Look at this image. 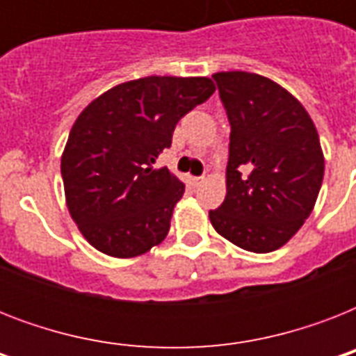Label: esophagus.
<instances>
[{"label": "esophagus", "instance_id": "obj_1", "mask_svg": "<svg viewBox=\"0 0 356 356\" xmlns=\"http://www.w3.org/2000/svg\"><path fill=\"white\" fill-rule=\"evenodd\" d=\"M186 181H188V183L192 184V186H200V184L203 183V177H188V179H186Z\"/></svg>", "mask_w": 356, "mask_h": 356}]
</instances>
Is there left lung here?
<instances>
[{"label":"left lung","mask_w":356,"mask_h":356,"mask_svg":"<svg viewBox=\"0 0 356 356\" xmlns=\"http://www.w3.org/2000/svg\"><path fill=\"white\" fill-rule=\"evenodd\" d=\"M231 123L227 194L209 212L238 248L270 253L298 233L320 194L325 159L316 125L296 97L264 75H212Z\"/></svg>","instance_id":"8db88e82"}]
</instances>
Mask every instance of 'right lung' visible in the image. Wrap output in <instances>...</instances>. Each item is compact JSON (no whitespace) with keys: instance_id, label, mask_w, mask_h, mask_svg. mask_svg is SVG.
Here are the masks:
<instances>
[{"instance_id":"right-lung-1","label":"right lung","mask_w":356,"mask_h":356,"mask_svg":"<svg viewBox=\"0 0 356 356\" xmlns=\"http://www.w3.org/2000/svg\"><path fill=\"white\" fill-rule=\"evenodd\" d=\"M214 90L209 77L151 75L103 92L77 116L60 173L70 216L97 251L133 259L166 238L184 184L153 164Z\"/></svg>"}]
</instances>
